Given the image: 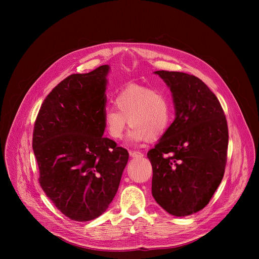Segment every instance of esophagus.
<instances>
[{
	"label": "esophagus",
	"instance_id": "esophagus-1",
	"mask_svg": "<svg viewBox=\"0 0 259 259\" xmlns=\"http://www.w3.org/2000/svg\"><path fill=\"white\" fill-rule=\"evenodd\" d=\"M130 156L132 158H141L143 157V154L140 152H130Z\"/></svg>",
	"mask_w": 259,
	"mask_h": 259
}]
</instances>
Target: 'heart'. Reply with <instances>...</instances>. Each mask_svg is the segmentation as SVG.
I'll return each instance as SVG.
<instances>
[{
  "label": "heart",
  "mask_w": 259,
  "mask_h": 259,
  "mask_svg": "<svg viewBox=\"0 0 259 259\" xmlns=\"http://www.w3.org/2000/svg\"><path fill=\"white\" fill-rule=\"evenodd\" d=\"M115 105L103 110V127L114 140L123 137L127 121L131 131L129 140L140 142L160 138L171 120V101L164 92L151 88L129 85L115 98Z\"/></svg>",
  "instance_id": "b5f03b06"
}]
</instances>
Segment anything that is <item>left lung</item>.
Returning a JSON list of instances; mask_svg holds the SVG:
<instances>
[{
    "mask_svg": "<svg viewBox=\"0 0 259 259\" xmlns=\"http://www.w3.org/2000/svg\"><path fill=\"white\" fill-rule=\"evenodd\" d=\"M172 92L176 117L154 149L152 194L174 216H187L208 205L224 178L229 129L215 94L199 78L157 70Z\"/></svg>",
    "mask_w": 259,
    "mask_h": 259,
    "instance_id": "left-lung-1",
    "label": "left lung"
}]
</instances>
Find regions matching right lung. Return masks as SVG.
<instances>
[{"instance_id":"obj_1","label":"right lung","mask_w":259,"mask_h":259,"mask_svg":"<svg viewBox=\"0 0 259 259\" xmlns=\"http://www.w3.org/2000/svg\"><path fill=\"white\" fill-rule=\"evenodd\" d=\"M108 65L73 73L45 98L32 150L40 186L55 207L76 221L100 216L115 198L129 154L103 137Z\"/></svg>"}]
</instances>
